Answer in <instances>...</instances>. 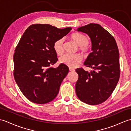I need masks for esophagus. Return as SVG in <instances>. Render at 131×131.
<instances>
[{
    "label": "esophagus",
    "mask_w": 131,
    "mask_h": 131,
    "mask_svg": "<svg viewBox=\"0 0 131 131\" xmlns=\"http://www.w3.org/2000/svg\"><path fill=\"white\" fill-rule=\"evenodd\" d=\"M69 71L73 72V71H75V69L71 68H69Z\"/></svg>",
    "instance_id": "1"
}]
</instances>
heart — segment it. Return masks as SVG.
<instances>
[{
	"mask_svg": "<svg viewBox=\"0 0 131 131\" xmlns=\"http://www.w3.org/2000/svg\"><path fill=\"white\" fill-rule=\"evenodd\" d=\"M70 38L78 46L80 47V49L83 52H87L88 51L89 39L87 36L78 32L72 34ZM53 49L56 53L61 55L63 53V39L60 38L55 41L53 44ZM82 56L80 54H66L60 58V62L70 68H75L81 62Z\"/></svg>",
	"mask_w": 131,
	"mask_h": 131,
	"instance_id": "heart-1",
	"label": "heart"
}]
</instances>
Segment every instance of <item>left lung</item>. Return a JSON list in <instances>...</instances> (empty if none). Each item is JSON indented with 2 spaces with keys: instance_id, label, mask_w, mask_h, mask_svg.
Wrapping results in <instances>:
<instances>
[{
  "instance_id": "8db88e82",
  "label": "left lung",
  "mask_w": 131,
  "mask_h": 131,
  "mask_svg": "<svg viewBox=\"0 0 131 131\" xmlns=\"http://www.w3.org/2000/svg\"><path fill=\"white\" fill-rule=\"evenodd\" d=\"M91 38L92 50L84 65L93 70L76 69L79 75L75 85L76 94L82 102L96 105L105 101L115 90L120 77L119 53L115 39L97 24L79 27Z\"/></svg>"
}]
</instances>
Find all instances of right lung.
Masks as SVG:
<instances>
[{
    "label": "right lung",
    "mask_w": 131,
    "mask_h": 131,
    "mask_svg": "<svg viewBox=\"0 0 131 131\" xmlns=\"http://www.w3.org/2000/svg\"><path fill=\"white\" fill-rule=\"evenodd\" d=\"M71 30L34 24L22 36L13 56V75L19 90L29 101L44 104L57 96L69 68L62 63L57 68L51 67L58 60L53 44Z\"/></svg>",
    "instance_id": "add662e5"
}]
</instances>
